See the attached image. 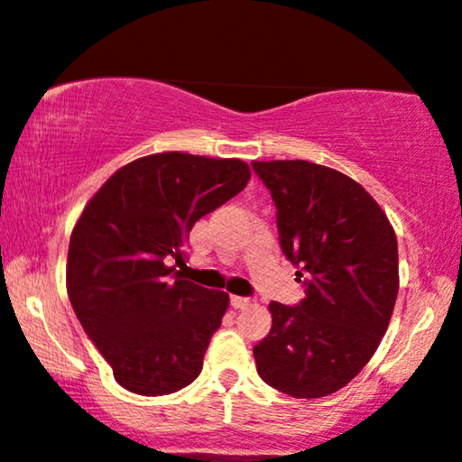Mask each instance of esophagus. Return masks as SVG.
I'll use <instances>...</instances> for the list:
<instances>
[{
  "instance_id": "esophagus-1",
  "label": "esophagus",
  "mask_w": 462,
  "mask_h": 462,
  "mask_svg": "<svg viewBox=\"0 0 462 462\" xmlns=\"http://www.w3.org/2000/svg\"><path fill=\"white\" fill-rule=\"evenodd\" d=\"M232 309H247L251 306V298H243V295H230Z\"/></svg>"
}]
</instances>
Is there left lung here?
Here are the masks:
<instances>
[{
	"label": "left lung",
	"mask_w": 462,
	"mask_h": 462,
	"mask_svg": "<svg viewBox=\"0 0 462 462\" xmlns=\"http://www.w3.org/2000/svg\"><path fill=\"white\" fill-rule=\"evenodd\" d=\"M276 205L282 254L304 300L270 302L273 328L254 356L257 374L295 399L346 386L376 353L399 291L397 236L355 180L306 160L251 162Z\"/></svg>",
	"instance_id": "1"
}]
</instances>
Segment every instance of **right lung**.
I'll return each mask as SVG.
<instances>
[{"label":"right lung","instance_id":"right-lung-1","mask_svg":"<svg viewBox=\"0 0 462 462\" xmlns=\"http://www.w3.org/2000/svg\"><path fill=\"white\" fill-rule=\"evenodd\" d=\"M249 164L181 152L116 171L84 207L67 254V293L86 336L137 395L194 383L226 315V291L181 279L196 221L245 189Z\"/></svg>","mask_w":462,"mask_h":462}]
</instances>
